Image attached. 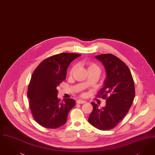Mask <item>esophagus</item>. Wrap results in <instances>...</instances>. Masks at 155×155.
I'll list each match as a JSON object with an SVG mask.
<instances>
[{"label":"esophagus","instance_id":"esophagus-1","mask_svg":"<svg viewBox=\"0 0 155 155\" xmlns=\"http://www.w3.org/2000/svg\"><path fill=\"white\" fill-rule=\"evenodd\" d=\"M76 102H77V104H84V103H86V101H84V100H77Z\"/></svg>","mask_w":155,"mask_h":155}]
</instances>
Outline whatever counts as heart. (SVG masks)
<instances>
[{
  "instance_id": "obj_1",
  "label": "heart",
  "mask_w": 155,
  "mask_h": 155,
  "mask_svg": "<svg viewBox=\"0 0 155 155\" xmlns=\"http://www.w3.org/2000/svg\"><path fill=\"white\" fill-rule=\"evenodd\" d=\"M85 65L87 66V72L94 71L97 72L98 73H99L100 68L99 66L97 64H96V63H94L93 62H85ZM75 68V66H73L72 68H71V70L70 71V74H72V73L74 71Z\"/></svg>"
}]
</instances>
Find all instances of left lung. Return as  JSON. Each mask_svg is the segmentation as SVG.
Listing matches in <instances>:
<instances>
[{
	"instance_id": "left-lung-1",
	"label": "left lung",
	"mask_w": 155,
	"mask_h": 155,
	"mask_svg": "<svg viewBox=\"0 0 155 155\" xmlns=\"http://www.w3.org/2000/svg\"><path fill=\"white\" fill-rule=\"evenodd\" d=\"M102 62L106 72L104 87L97 95L106 100L104 107L92 102L93 110L88 122L101 130L116 127L128 112L135 97V87L130 69L116 56L104 54L95 56Z\"/></svg>"
}]
</instances>
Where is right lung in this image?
<instances>
[{"instance_id": "obj_1", "label": "right lung", "mask_w": 155, "mask_h": 155, "mask_svg": "<svg viewBox=\"0 0 155 155\" xmlns=\"http://www.w3.org/2000/svg\"><path fill=\"white\" fill-rule=\"evenodd\" d=\"M81 55L63 52L51 56L33 71L27 94L33 117L41 126L54 129L66 124L76 102L72 99L61 101L56 87L66 79L70 63Z\"/></svg>"}]
</instances>
